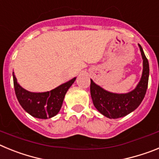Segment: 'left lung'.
<instances>
[{"mask_svg":"<svg viewBox=\"0 0 159 159\" xmlns=\"http://www.w3.org/2000/svg\"><path fill=\"white\" fill-rule=\"evenodd\" d=\"M143 60L141 80L136 88L127 94L107 92L91 80L90 91L93 104L102 115L109 119H118L127 116L139 106L147 92L149 80V63L141 45L139 44Z\"/></svg>","mask_w":159,"mask_h":159,"instance_id":"obj_1","label":"left lung"}]
</instances>
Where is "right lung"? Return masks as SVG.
I'll return each instance as SVG.
<instances>
[{
    "label": "right lung",
    "instance_id": "1",
    "mask_svg": "<svg viewBox=\"0 0 159 159\" xmlns=\"http://www.w3.org/2000/svg\"><path fill=\"white\" fill-rule=\"evenodd\" d=\"M13 85L16 98L25 111L38 119H49L58 114L62 107L65 94L75 82L73 78L50 92L35 93L26 91L20 86L12 72Z\"/></svg>",
    "mask_w": 159,
    "mask_h": 159
}]
</instances>
